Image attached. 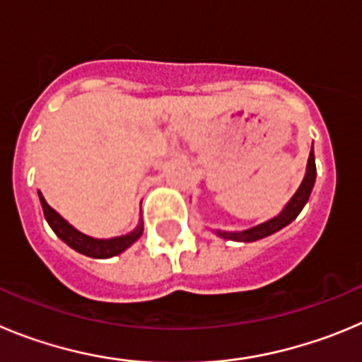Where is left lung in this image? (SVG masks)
Segmentation results:
<instances>
[{
	"instance_id": "left-lung-1",
	"label": "left lung",
	"mask_w": 362,
	"mask_h": 362,
	"mask_svg": "<svg viewBox=\"0 0 362 362\" xmlns=\"http://www.w3.org/2000/svg\"><path fill=\"white\" fill-rule=\"evenodd\" d=\"M315 175H317L315 173V155H314V144H312L310 155H308V162H307V173H305V177H303L301 185L298 187L294 197L286 202V205L281 209V213L276 214V216L270 218V220L263 221V223L250 227V229L236 230V233H234V230L213 229V233L220 238H226V240H233V242H243V243L256 242V240H262V238H267L270 236V234L278 233V230H281L283 227L292 223V221L298 218V214L301 213L303 207L307 205L312 189H314V184H315Z\"/></svg>"
}]
</instances>
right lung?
<instances>
[{
	"instance_id": "add662e5",
	"label": "right lung",
	"mask_w": 362,
	"mask_h": 362,
	"mask_svg": "<svg viewBox=\"0 0 362 362\" xmlns=\"http://www.w3.org/2000/svg\"><path fill=\"white\" fill-rule=\"evenodd\" d=\"M39 202H41V207H43L45 220L48 221V226L52 227L57 238H61L68 247H71L77 252L84 254V256H90V258L104 259V258H113L117 254L124 252L128 247H132L133 243L142 236V230H144V223H142V218L139 221V226L128 234H122V236L115 238H92L88 234L81 233L76 227L70 226L63 216L55 209H52L50 205L47 204L45 197L41 194V191H37Z\"/></svg>"
}]
</instances>
